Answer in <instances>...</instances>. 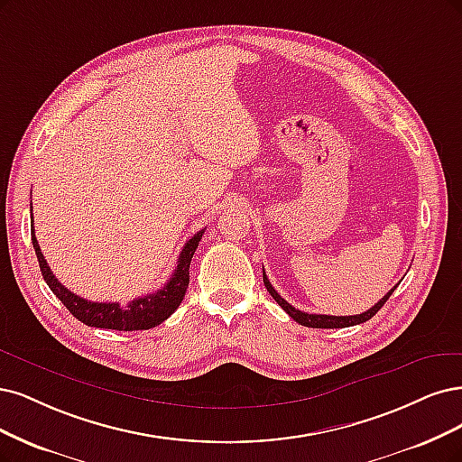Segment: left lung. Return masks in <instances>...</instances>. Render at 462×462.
Segmentation results:
<instances>
[{
    "label": "left lung",
    "mask_w": 462,
    "mask_h": 462,
    "mask_svg": "<svg viewBox=\"0 0 462 462\" xmlns=\"http://www.w3.org/2000/svg\"><path fill=\"white\" fill-rule=\"evenodd\" d=\"M263 284H265L267 292L273 296V300L277 301V304H279L286 313H289L296 323L304 325V327H311V328H344V327H352V325H359V323L369 321L371 317H374V315H376V311L386 304L388 298L392 296V292L397 289V284H395L393 289H392V291H390L383 300L378 301V304H374L371 310H367L365 313H359V315H346V317H337V315H317V313H306V311H300V310L292 308V306L289 304V301H286L284 298H281V294L273 289L272 282H269V279H267V275H265V272H263Z\"/></svg>",
    "instance_id": "1"
}]
</instances>
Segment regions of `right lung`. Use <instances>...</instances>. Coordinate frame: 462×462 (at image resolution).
<instances>
[{
	"mask_svg": "<svg viewBox=\"0 0 462 462\" xmlns=\"http://www.w3.org/2000/svg\"><path fill=\"white\" fill-rule=\"evenodd\" d=\"M30 233H32V245H34L38 263L45 282L50 284L53 294L62 301V304H65V308L76 317L78 321H82L84 325L95 327V328L147 330L166 321L168 317L180 308L189 286V265L204 235V229L195 233L185 243L178 258L176 272L171 273L170 281L162 286V289L143 298L132 300L125 308H122L118 301H91L70 292L65 284H60L55 279L50 265H47L43 258L34 235V219L30 221Z\"/></svg>",
	"mask_w": 462,
	"mask_h": 462,
	"instance_id": "obj_1",
	"label": "right lung"
}]
</instances>
